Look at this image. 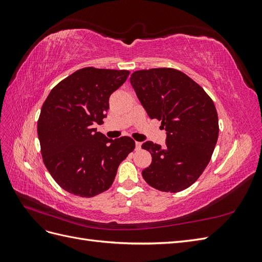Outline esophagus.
I'll use <instances>...</instances> for the list:
<instances>
[{
  "label": "esophagus",
  "instance_id": "esophagus-1",
  "mask_svg": "<svg viewBox=\"0 0 262 262\" xmlns=\"http://www.w3.org/2000/svg\"><path fill=\"white\" fill-rule=\"evenodd\" d=\"M141 145H142L141 142H136V149L139 150L141 148Z\"/></svg>",
  "mask_w": 262,
  "mask_h": 262
}]
</instances>
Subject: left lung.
<instances>
[{"instance_id": "8db88e82", "label": "left lung", "mask_w": 262, "mask_h": 262, "mask_svg": "<svg viewBox=\"0 0 262 262\" xmlns=\"http://www.w3.org/2000/svg\"><path fill=\"white\" fill-rule=\"evenodd\" d=\"M130 82L150 119L162 121L165 146L142 144L152 163L142 171L147 184L164 192L191 186L207 167L219 137L214 102L188 75L160 68L133 72Z\"/></svg>"}]
</instances>
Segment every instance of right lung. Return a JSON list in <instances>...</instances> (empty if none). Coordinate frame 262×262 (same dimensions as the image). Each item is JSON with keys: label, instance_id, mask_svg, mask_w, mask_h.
Here are the masks:
<instances>
[{"label": "right lung", "instance_id": "add662e5", "mask_svg": "<svg viewBox=\"0 0 262 262\" xmlns=\"http://www.w3.org/2000/svg\"><path fill=\"white\" fill-rule=\"evenodd\" d=\"M129 74L84 68L54 86L45 100L37 126L42 160L66 191L83 198L106 191L119 165L136 147L129 137L107 139L94 128L104 123L110 95Z\"/></svg>", "mask_w": 262, "mask_h": 262}]
</instances>
